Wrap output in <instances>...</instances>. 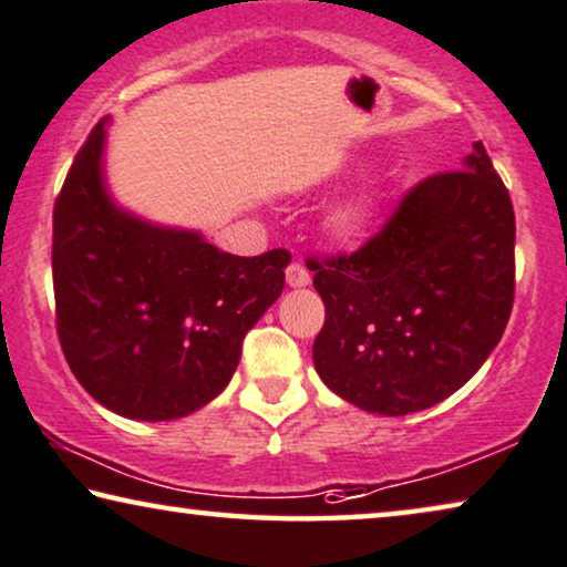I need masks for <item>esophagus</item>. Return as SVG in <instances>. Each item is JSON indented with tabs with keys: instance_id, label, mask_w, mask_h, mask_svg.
<instances>
[{
	"instance_id": "34e87169",
	"label": "esophagus",
	"mask_w": 567,
	"mask_h": 567,
	"mask_svg": "<svg viewBox=\"0 0 567 567\" xmlns=\"http://www.w3.org/2000/svg\"><path fill=\"white\" fill-rule=\"evenodd\" d=\"M285 280L290 287H308L310 285V272L306 269V265H300V261H292V265L287 267Z\"/></svg>"
}]
</instances>
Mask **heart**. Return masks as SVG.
Wrapping results in <instances>:
<instances>
[{"label": "heart", "mask_w": 567, "mask_h": 567, "mask_svg": "<svg viewBox=\"0 0 567 567\" xmlns=\"http://www.w3.org/2000/svg\"><path fill=\"white\" fill-rule=\"evenodd\" d=\"M384 200V185L379 181H369L359 190H353L351 196L333 203L323 216V231L328 234V239L343 244V247L367 244L382 224Z\"/></svg>", "instance_id": "1"}]
</instances>
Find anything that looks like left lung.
Listing matches in <instances>:
<instances>
[{"instance_id": "obj_1", "label": "left lung", "mask_w": 567, "mask_h": 567, "mask_svg": "<svg viewBox=\"0 0 567 567\" xmlns=\"http://www.w3.org/2000/svg\"><path fill=\"white\" fill-rule=\"evenodd\" d=\"M312 269L326 306L312 364L328 390L386 417L458 392L514 302V208L484 145L412 188L359 251Z\"/></svg>"}]
</instances>
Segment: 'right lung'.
Wrapping results in <instances>:
<instances>
[{
    "label": "right lung",
    "instance_id": "add662e5",
    "mask_svg": "<svg viewBox=\"0 0 567 567\" xmlns=\"http://www.w3.org/2000/svg\"><path fill=\"white\" fill-rule=\"evenodd\" d=\"M101 120L53 210V285L65 361L126 420L190 415L231 382L241 341L280 298L290 255L236 257L120 206Z\"/></svg>",
    "mask_w": 567,
    "mask_h": 567
}]
</instances>
